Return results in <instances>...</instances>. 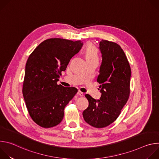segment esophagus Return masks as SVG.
Instances as JSON below:
<instances>
[{"label":"esophagus","mask_w":159,"mask_h":159,"mask_svg":"<svg viewBox=\"0 0 159 159\" xmlns=\"http://www.w3.org/2000/svg\"><path fill=\"white\" fill-rule=\"evenodd\" d=\"M77 94H78L79 96H81V97H82V96H84V94L83 93H82L81 91H78Z\"/></svg>","instance_id":"obj_1"}]
</instances>
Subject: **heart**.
<instances>
[{"label": "heart", "mask_w": 159, "mask_h": 159, "mask_svg": "<svg viewBox=\"0 0 159 159\" xmlns=\"http://www.w3.org/2000/svg\"><path fill=\"white\" fill-rule=\"evenodd\" d=\"M84 55L87 61L98 60L99 51L93 44L91 43H89L85 48Z\"/></svg>", "instance_id": "1"}]
</instances>
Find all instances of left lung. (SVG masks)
Wrapping results in <instances>:
<instances>
[{"mask_svg":"<svg viewBox=\"0 0 159 159\" xmlns=\"http://www.w3.org/2000/svg\"><path fill=\"white\" fill-rule=\"evenodd\" d=\"M102 63L97 82L101 85V96L96 100L89 94L88 107L83 111L86 123L95 128H104L120 116L130 93L131 68L125 52L115 42H99Z\"/></svg>","mask_w":159,"mask_h":159,"instance_id":"obj_1","label":"left lung"}]
</instances>
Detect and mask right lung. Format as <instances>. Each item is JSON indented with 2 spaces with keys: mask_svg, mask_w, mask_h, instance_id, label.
<instances>
[{
  "mask_svg": "<svg viewBox=\"0 0 159 159\" xmlns=\"http://www.w3.org/2000/svg\"><path fill=\"white\" fill-rule=\"evenodd\" d=\"M82 41L61 38L43 41L30 55L25 69L22 94L29 114L38 125L48 128L63 120L65 107L77 93L57 81Z\"/></svg>",
  "mask_w": 159,
  "mask_h": 159,
  "instance_id": "1",
  "label": "right lung"
}]
</instances>
